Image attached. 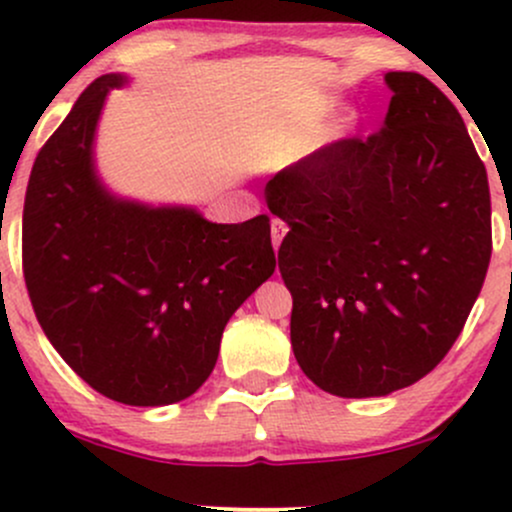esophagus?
<instances>
[{
    "instance_id": "esophagus-1",
    "label": "esophagus",
    "mask_w": 512,
    "mask_h": 512,
    "mask_svg": "<svg viewBox=\"0 0 512 512\" xmlns=\"http://www.w3.org/2000/svg\"><path fill=\"white\" fill-rule=\"evenodd\" d=\"M286 231H289V226H286L284 221L272 219V245H274V250H279V245H281V240H284Z\"/></svg>"
}]
</instances>
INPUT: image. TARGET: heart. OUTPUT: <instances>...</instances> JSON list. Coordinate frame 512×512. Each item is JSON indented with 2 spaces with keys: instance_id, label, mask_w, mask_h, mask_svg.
<instances>
[{
  "instance_id": "obj_1",
  "label": "heart",
  "mask_w": 512,
  "mask_h": 512,
  "mask_svg": "<svg viewBox=\"0 0 512 512\" xmlns=\"http://www.w3.org/2000/svg\"><path fill=\"white\" fill-rule=\"evenodd\" d=\"M334 108H337V101L330 96H322L317 101L286 110L284 115L276 117L257 134L255 142H252V158L257 163H284L303 154L315 142ZM356 122L358 115L349 110L339 117L332 134L334 137H346L356 127Z\"/></svg>"
}]
</instances>
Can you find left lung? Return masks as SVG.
Masks as SVG:
<instances>
[{
  "label": "left lung",
  "mask_w": 512,
  "mask_h": 512,
  "mask_svg": "<svg viewBox=\"0 0 512 512\" xmlns=\"http://www.w3.org/2000/svg\"><path fill=\"white\" fill-rule=\"evenodd\" d=\"M385 84L380 132L325 146L264 190L289 223L293 356L337 397H385L431 373L491 260L489 180L457 108L416 72Z\"/></svg>",
  "instance_id": "8db88e82"
}]
</instances>
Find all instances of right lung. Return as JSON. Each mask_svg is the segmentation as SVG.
I'll use <instances>...</instances> for the list:
<instances>
[{
	"label": "right lung",
	"mask_w": 512,
	"mask_h": 512,
	"mask_svg": "<svg viewBox=\"0 0 512 512\" xmlns=\"http://www.w3.org/2000/svg\"><path fill=\"white\" fill-rule=\"evenodd\" d=\"M125 74L93 81L35 158L23 276L45 337L96 392L129 407L195 395L231 315L274 274L269 219L211 223L197 207L105 187L96 129Z\"/></svg>",
	"instance_id": "obj_1"
}]
</instances>
